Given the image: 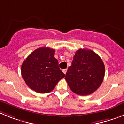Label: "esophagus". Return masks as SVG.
I'll use <instances>...</instances> for the list:
<instances>
[{
  "label": "esophagus",
  "mask_w": 124,
  "mask_h": 124,
  "mask_svg": "<svg viewBox=\"0 0 124 124\" xmlns=\"http://www.w3.org/2000/svg\"><path fill=\"white\" fill-rule=\"evenodd\" d=\"M62 71H63V72H64V73L65 74H66V72H67V69H63V70H62Z\"/></svg>",
  "instance_id": "esophagus-1"
}]
</instances>
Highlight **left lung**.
Returning <instances> with one entry per match:
<instances>
[{"label":"left lung","mask_w":124,"mask_h":124,"mask_svg":"<svg viewBox=\"0 0 124 124\" xmlns=\"http://www.w3.org/2000/svg\"><path fill=\"white\" fill-rule=\"evenodd\" d=\"M104 76L105 65L100 57L91 50L81 48L75 53L65 79L72 91L85 96L99 88Z\"/></svg>","instance_id":"1"}]
</instances>
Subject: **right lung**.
<instances>
[{
  "label": "right lung",
  "mask_w": 124,
  "mask_h": 124,
  "mask_svg": "<svg viewBox=\"0 0 124 124\" xmlns=\"http://www.w3.org/2000/svg\"><path fill=\"white\" fill-rule=\"evenodd\" d=\"M54 54L55 50L40 47L33 51L22 64V77L33 91L39 93L50 92L65 76Z\"/></svg>",
  "instance_id": "obj_1"
}]
</instances>
